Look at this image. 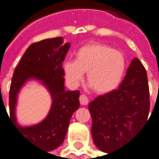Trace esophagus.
<instances>
[{
	"label": "esophagus",
	"instance_id": "esophagus-1",
	"mask_svg": "<svg viewBox=\"0 0 159 159\" xmlns=\"http://www.w3.org/2000/svg\"><path fill=\"white\" fill-rule=\"evenodd\" d=\"M79 100L80 103H81V105H83V106H86V105H88V103H89V98H88V97L84 95V94H82L81 96L79 97Z\"/></svg>",
	"mask_w": 159,
	"mask_h": 159
}]
</instances>
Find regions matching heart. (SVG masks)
<instances>
[{
	"instance_id": "b5f03b06",
	"label": "heart",
	"mask_w": 159,
	"mask_h": 159,
	"mask_svg": "<svg viewBox=\"0 0 159 159\" xmlns=\"http://www.w3.org/2000/svg\"><path fill=\"white\" fill-rule=\"evenodd\" d=\"M63 71L71 87H76L87 72L89 85L98 94H107L117 89L126 70L122 52L101 43H90L80 47L75 60L63 62Z\"/></svg>"
}]
</instances>
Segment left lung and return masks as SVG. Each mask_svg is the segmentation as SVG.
<instances>
[{
    "mask_svg": "<svg viewBox=\"0 0 159 159\" xmlns=\"http://www.w3.org/2000/svg\"><path fill=\"white\" fill-rule=\"evenodd\" d=\"M89 111L93 142L103 152L109 154L133 138L150 112L147 72L137 58L132 60L119 89L97 97Z\"/></svg>",
    "mask_w": 159,
    "mask_h": 159,
    "instance_id": "left-lung-1",
    "label": "left lung"
}]
</instances>
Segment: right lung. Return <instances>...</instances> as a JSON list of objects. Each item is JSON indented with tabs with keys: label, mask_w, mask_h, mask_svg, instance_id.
<instances>
[{
	"label": "right lung",
	"mask_w": 159,
	"mask_h": 159,
	"mask_svg": "<svg viewBox=\"0 0 159 159\" xmlns=\"http://www.w3.org/2000/svg\"><path fill=\"white\" fill-rule=\"evenodd\" d=\"M69 47V43L63 44L62 37L31 44L15 69L11 81L8 118L20 134L46 151H53L62 143L72 114L80 106L79 90H66L64 86L62 62ZM30 80H37L46 86L52 106L41 123L23 127L16 121L15 107L20 90Z\"/></svg>",
	"instance_id": "obj_1"
}]
</instances>
